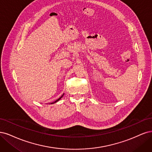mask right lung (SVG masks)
I'll return each mask as SVG.
<instances>
[{
    "label": "right lung",
    "mask_w": 152,
    "mask_h": 152,
    "mask_svg": "<svg viewBox=\"0 0 152 152\" xmlns=\"http://www.w3.org/2000/svg\"><path fill=\"white\" fill-rule=\"evenodd\" d=\"M64 95V94H63V95H62V96H61V97H60V98H58V99H57V100H56V101H55V102H52V103H51V104H54V103H56V102H58V100H60V99H61V98H62V96H63V95Z\"/></svg>",
    "instance_id": "1"
}]
</instances>
